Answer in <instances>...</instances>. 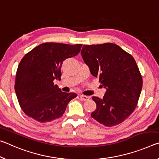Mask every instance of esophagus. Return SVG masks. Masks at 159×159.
Here are the masks:
<instances>
[{"instance_id":"34e87169","label":"esophagus","mask_w":159,"mask_h":159,"mask_svg":"<svg viewBox=\"0 0 159 159\" xmlns=\"http://www.w3.org/2000/svg\"><path fill=\"white\" fill-rule=\"evenodd\" d=\"M80 97L82 101H87L89 100V97H87V96H84V95H80Z\"/></svg>"}]
</instances>
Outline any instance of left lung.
Listing matches in <instances>:
<instances>
[{
  "label": "left lung",
  "mask_w": 159,
  "mask_h": 159,
  "mask_svg": "<svg viewBox=\"0 0 159 159\" xmlns=\"http://www.w3.org/2000/svg\"><path fill=\"white\" fill-rule=\"evenodd\" d=\"M81 54L91 74L106 89L103 98L92 97L97 109L91 116L107 127L123 123L134 111L142 88V77L134 58L112 43L84 45Z\"/></svg>",
  "instance_id": "left-lung-1"
}]
</instances>
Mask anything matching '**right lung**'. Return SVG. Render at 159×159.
Wrapping results in <instances>:
<instances>
[{
  "label": "right lung",
  "mask_w": 159,
  "mask_h": 159,
  "mask_svg": "<svg viewBox=\"0 0 159 159\" xmlns=\"http://www.w3.org/2000/svg\"><path fill=\"white\" fill-rule=\"evenodd\" d=\"M82 44L41 43L21 60L15 77V90L23 112L39 123L61 118L75 93L62 92L55 80H61L65 60L77 56Z\"/></svg>",
  "instance_id": "right-lung-1"
}]
</instances>
